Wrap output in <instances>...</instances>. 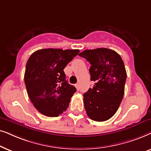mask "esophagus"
<instances>
[{"instance_id": "obj_1", "label": "esophagus", "mask_w": 151, "mask_h": 151, "mask_svg": "<svg viewBox=\"0 0 151 151\" xmlns=\"http://www.w3.org/2000/svg\"><path fill=\"white\" fill-rule=\"evenodd\" d=\"M75 87H76V88H77V90H79V84H76Z\"/></svg>"}]
</instances>
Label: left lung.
<instances>
[{"instance_id": "obj_1", "label": "left lung", "mask_w": 151, "mask_h": 151, "mask_svg": "<svg viewBox=\"0 0 151 151\" xmlns=\"http://www.w3.org/2000/svg\"><path fill=\"white\" fill-rule=\"evenodd\" d=\"M91 64L94 87L83 94L88 116L96 122L110 119L119 107L124 94L126 71L120 55L108 48L86 50L79 54Z\"/></svg>"}]
</instances>
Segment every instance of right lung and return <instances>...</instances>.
<instances>
[{
  "mask_svg": "<svg viewBox=\"0 0 151 151\" xmlns=\"http://www.w3.org/2000/svg\"><path fill=\"white\" fill-rule=\"evenodd\" d=\"M79 50H39L26 64L24 80L28 96L38 111L47 116H58L65 111L74 86L68 83L63 70Z\"/></svg>",
  "mask_w": 151,
  "mask_h": 151,
  "instance_id": "obj_1",
  "label": "right lung"
}]
</instances>
